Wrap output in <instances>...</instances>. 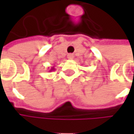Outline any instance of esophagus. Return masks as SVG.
<instances>
[{
	"label": "esophagus",
	"instance_id": "obj_1",
	"mask_svg": "<svg viewBox=\"0 0 134 134\" xmlns=\"http://www.w3.org/2000/svg\"><path fill=\"white\" fill-rule=\"evenodd\" d=\"M74 54H72V53H70V54L67 55V58H68L69 60H72V59H74Z\"/></svg>",
	"mask_w": 134,
	"mask_h": 134
}]
</instances>
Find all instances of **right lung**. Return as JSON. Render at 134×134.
Instances as JSON below:
<instances>
[{"instance_id": "add662e5", "label": "right lung", "mask_w": 134, "mask_h": 134, "mask_svg": "<svg viewBox=\"0 0 134 134\" xmlns=\"http://www.w3.org/2000/svg\"><path fill=\"white\" fill-rule=\"evenodd\" d=\"M54 67H51V69L49 70V71H52V70H54V68H53Z\"/></svg>"}]
</instances>
